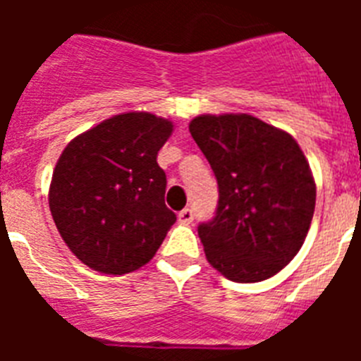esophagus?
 <instances>
[{
    "label": "esophagus",
    "mask_w": 361,
    "mask_h": 361,
    "mask_svg": "<svg viewBox=\"0 0 361 361\" xmlns=\"http://www.w3.org/2000/svg\"><path fill=\"white\" fill-rule=\"evenodd\" d=\"M178 219H180V223H183V225H189V223H192V219H195V214H192L191 208H185L178 214Z\"/></svg>",
    "instance_id": "34e87169"
}]
</instances>
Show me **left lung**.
I'll return each mask as SVG.
<instances>
[{"label": "left lung", "mask_w": 361, "mask_h": 361, "mask_svg": "<svg viewBox=\"0 0 361 361\" xmlns=\"http://www.w3.org/2000/svg\"><path fill=\"white\" fill-rule=\"evenodd\" d=\"M189 130L219 185L214 219L198 225L208 262L226 279L258 283L302 249L317 187L298 142L249 114L197 116Z\"/></svg>", "instance_id": "obj_1"}]
</instances>
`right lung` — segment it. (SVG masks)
Wrapping results in <instances>:
<instances>
[{"label":"right lung","mask_w":361,"mask_h":361,"mask_svg":"<svg viewBox=\"0 0 361 361\" xmlns=\"http://www.w3.org/2000/svg\"><path fill=\"white\" fill-rule=\"evenodd\" d=\"M172 127L149 112H127L82 133L61 153L48 204L67 247L92 269L135 271L152 260L176 223L157 164Z\"/></svg>","instance_id":"obj_1"}]
</instances>
